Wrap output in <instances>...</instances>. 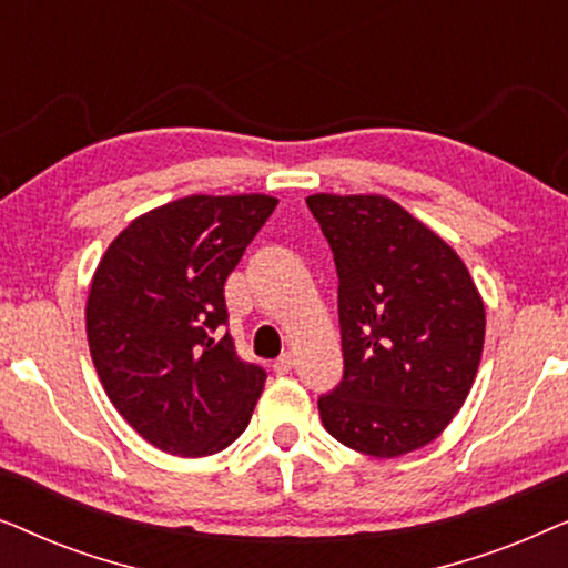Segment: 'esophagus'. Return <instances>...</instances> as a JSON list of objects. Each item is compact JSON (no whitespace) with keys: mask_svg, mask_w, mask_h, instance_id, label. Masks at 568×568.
<instances>
[{"mask_svg":"<svg viewBox=\"0 0 568 568\" xmlns=\"http://www.w3.org/2000/svg\"><path fill=\"white\" fill-rule=\"evenodd\" d=\"M292 367H294V354H282L278 356V359L274 362V372L276 375H286V372H292Z\"/></svg>","mask_w":568,"mask_h":568,"instance_id":"34e87169","label":"esophagus"}]
</instances>
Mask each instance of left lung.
<instances>
[{"label": "left lung", "instance_id": "obj_1", "mask_svg": "<svg viewBox=\"0 0 568 568\" xmlns=\"http://www.w3.org/2000/svg\"><path fill=\"white\" fill-rule=\"evenodd\" d=\"M338 271L344 377L317 398L341 445L398 457L437 439L468 398L486 310L445 240L385 196L315 193Z\"/></svg>", "mask_w": 568, "mask_h": 568}]
</instances>
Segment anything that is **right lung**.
<instances>
[{"mask_svg": "<svg viewBox=\"0 0 568 568\" xmlns=\"http://www.w3.org/2000/svg\"><path fill=\"white\" fill-rule=\"evenodd\" d=\"M278 201L185 196L139 216L92 276L88 341L119 414L162 453L204 457L251 422L266 369L240 359L224 282Z\"/></svg>", "mask_w": 568, "mask_h": 568, "instance_id": "obj_1", "label": "right lung"}]
</instances>
